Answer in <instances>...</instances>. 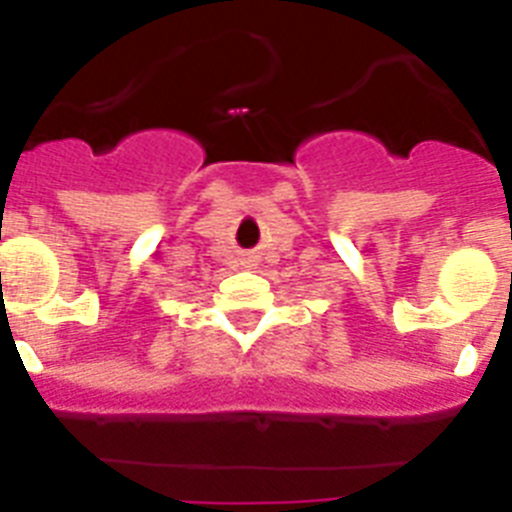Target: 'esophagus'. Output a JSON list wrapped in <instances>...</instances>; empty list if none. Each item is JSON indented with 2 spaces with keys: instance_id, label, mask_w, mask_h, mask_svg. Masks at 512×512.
Wrapping results in <instances>:
<instances>
[{
  "instance_id": "obj_1",
  "label": "esophagus",
  "mask_w": 512,
  "mask_h": 512,
  "mask_svg": "<svg viewBox=\"0 0 512 512\" xmlns=\"http://www.w3.org/2000/svg\"><path fill=\"white\" fill-rule=\"evenodd\" d=\"M248 261H251V259H248Z\"/></svg>"
}]
</instances>
